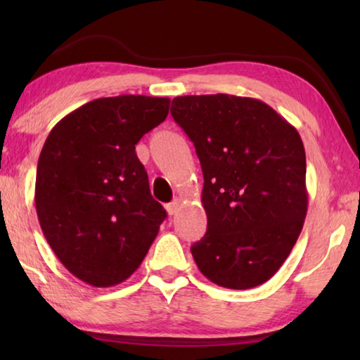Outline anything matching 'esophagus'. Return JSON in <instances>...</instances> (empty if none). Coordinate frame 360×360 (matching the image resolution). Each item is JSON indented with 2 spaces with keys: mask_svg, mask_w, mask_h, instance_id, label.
Masks as SVG:
<instances>
[{
  "mask_svg": "<svg viewBox=\"0 0 360 360\" xmlns=\"http://www.w3.org/2000/svg\"><path fill=\"white\" fill-rule=\"evenodd\" d=\"M179 208H180V201L179 200H174V201H172V203H169V205L165 206L167 213H169L170 216H174V214L179 213Z\"/></svg>",
  "mask_w": 360,
  "mask_h": 360,
  "instance_id": "esophagus-1",
  "label": "esophagus"
}]
</instances>
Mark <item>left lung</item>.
<instances>
[{
	"instance_id": "1",
	"label": "left lung",
	"mask_w": 360,
	"mask_h": 360,
	"mask_svg": "<svg viewBox=\"0 0 360 360\" xmlns=\"http://www.w3.org/2000/svg\"><path fill=\"white\" fill-rule=\"evenodd\" d=\"M170 112L203 170L208 229L191 245L200 272L226 288L262 285L287 260L307 218L302 137L254 98L176 96Z\"/></svg>"
}]
</instances>
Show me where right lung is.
Wrapping results in <instances>:
<instances>
[{
    "mask_svg": "<svg viewBox=\"0 0 360 360\" xmlns=\"http://www.w3.org/2000/svg\"><path fill=\"white\" fill-rule=\"evenodd\" d=\"M169 108V98H100L49 134L37 162V218L58 260L82 282L112 287L129 278L167 218L136 144Z\"/></svg>",
    "mask_w": 360,
    "mask_h": 360,
    "instance_id": "add662e5",
    "label": "right lung"
}]
</instances>
